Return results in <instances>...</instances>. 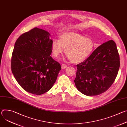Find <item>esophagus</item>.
<instances>
[{
	"mask_svg": "<svg viewBox=\"0 0 127 127\" xmlns=\"http://www.w3.org/2000/svg\"><path fill=\"white\" fill-rule=\"evenodd\" d=\"M67 67V66L66 64H62L61 65V68H62V69H65Z\"/></svg>",
	"mask_w": 127,
	"mask_h": 127,
	"instance_id": "obj_1",
	"label": "esophagus"
}]
</instances>
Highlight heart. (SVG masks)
Returning a JSON list of instances; mask_svg holds the SVG:
<instances>
[{
	"mask_svg": "<svg viewBox=\"0 0 127 127\" xmlns=\"http://www.w3.org/2000/svg\"><path fill=\"white\" fill-rule=\"evenodd\" d=\"M95 48V42L91 38L75 32H65L61 34L59 40L52 42V55L58 58L64 49L67 57L73 63H78L87 59Z\"/></svg>",
	"mask_w": 127,
	"mask_h": 127,
	"instance_id": "heart-1",
	"label": "heart"
}]
</instances>
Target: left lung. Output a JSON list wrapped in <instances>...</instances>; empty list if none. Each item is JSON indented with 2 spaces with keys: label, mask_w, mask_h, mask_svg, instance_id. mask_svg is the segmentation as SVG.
I'll use <instances>...</instances> for the list:
<instances>
[{
  "label": "left lung",
  "mask_w": 127,
  "mask_h": 127,
  "mask_svg": "<svg viewBox=\"0 0 127 127\" xmlns=\"http://www.w3.org/2000/svg\"><path fill=\"white\" fill-rule=\"evenodd\" d=\"M120 65L115 42H106L98 47L84 62L77 64L74 82L84 95H99L109 88L115 81Z\"/></svg>",
  "instance_id": "8db88e82"
}]
</instances>
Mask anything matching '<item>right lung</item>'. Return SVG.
<instances>
[{
	"label": "right lung",
	"instance_id": "right-lung-1",
	"mask_svg": "<svg viewBox=\"0 0 127 127\" xmlns=\"http://www.w3.org/2000/svg\"><path fill=\"white\" fill-rule=\"evenodd\" d=\"M47 31L34 28L21 35L15 42L11 68L20 86L36 95L47 92L61 70L59 63L50 56L53 41Z\"/></svg>",
	"mask_w": 127,
	"mask_h": 127
}]
</instances>
